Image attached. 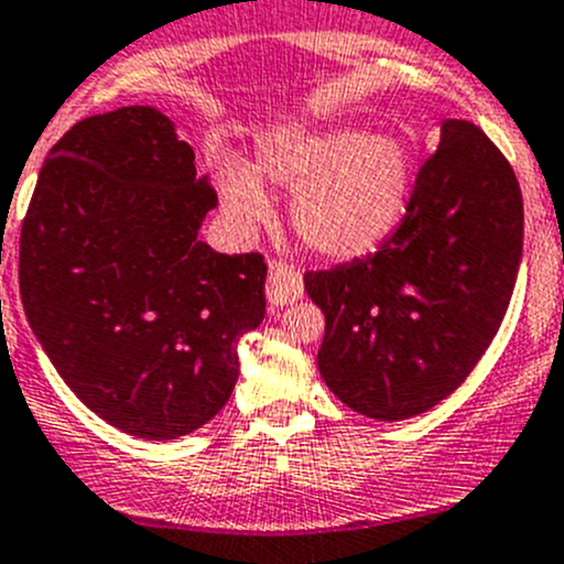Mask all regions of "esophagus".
<instances>
[{
  "label": "esophagus",
  "instance_id": "obj_1",
  "mask_svg": "<svg viewBox=\"0 0 564 564\" xmlns=\"http://www.w3.org/2000/svg\"><path fill=\"white\" fill-rule=\"evenodd\" d=\"M303 297V278L301 272L294 270L292 263L272 261L270 275H267V301L270 306L283 308L289 303L301 301Z\"/></svg>",
  "mask_w": 564,
  "mask_h": 564
}]
</instances>
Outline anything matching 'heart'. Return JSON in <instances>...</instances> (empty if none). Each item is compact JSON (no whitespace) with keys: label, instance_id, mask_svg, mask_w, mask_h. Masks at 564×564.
<instances>
[{"label":"heart","instance_id":"obj_1","mask_svg":"<svg viewBox=\"0 0 564 564\" xmlns=\"http://www.w3.org/2000/svg\"><path fill=\"white\" fill-rule=\"evenodd\" d=\"M292 196V227L326 258L377 250L402 225L413 194V151L395 134L323 129L267 143L256 171L221 162L219 194L236 225L256 227L270 216L261 182Z\"/></svg>","mask_w":564,"mask_h":564}]
</instances>
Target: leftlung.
Listing matches in <instances>:
<instances>
[{"mask_svg":"<svg viewBox=\"0 0 564 564\" xmlns=\"http://www.w3.org/2000/svg\"><path fill=\"white\" fill-rule=\"evenodd\" d=\"M520 261L514 171L478 126L444 120L408 216L379 252L303 278L326 314L319 377L368 419L427 413L495 339Z\"/></svg>","mask_w":564,"mask_h":564,"instance_id":"8db88e82","label":"left lung"}]
</instances>
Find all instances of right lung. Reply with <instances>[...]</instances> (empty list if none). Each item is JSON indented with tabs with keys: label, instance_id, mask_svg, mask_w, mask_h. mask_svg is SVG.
I'll list each match as a JSON object with an SVG mask.
<instances>
[{
	"label": "right lung",
	"instance_id": "add662e5",
	"mask_svg": "<svg viewBox=\"0 0 564 564\" xmlns=\"http://www.w3.org/2000/svg\"><path fill=\"white\" fill-rule=\"evenodd\" d=\"M216 202L151 106L75 123L35 182L19 238L28 323L80 402L137 438H180L219 413L238 339L267 312L263 258L202 241Z\"/></svg>",
	"mask_w": 564,
	"mask_h": 564
}]
</instances>
